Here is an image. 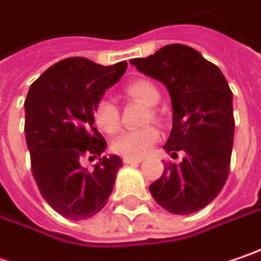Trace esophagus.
Returning a JSON list of instances; mask_svg holds the SVG:
<instances>
[{"instance_id": "esophagus-1", "label": "esophagus", "mask_w": 261, "mask_h": 261, "mask_svg": "<svg viewBox=\"0 0 261 261\" xmlns=\"http://www.w3.org/2000/svg\"><path fill=\"white\" fill-rule=\"evenodd\" d=\"M124 164H139V162L143 161V158H127V156H124Z\"/></svg>"}]
</instances>
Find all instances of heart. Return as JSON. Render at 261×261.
Returning a JSON list of instances; mask_svg holds the SVG:
<instances>
[{
  "mask_svg": "<svg viewBox=\"0 0 261 261\" xmlns=\"http://www.w3.org/2000/svg\"><path fill=\"white\" fill-rule=\"evenodd\" d=\"M124 91L133 99L142 101L146 106H155L161 99L158 87L147 80H134L125 85ZM152 118H156V112H150ZM94 122L100 130L108 134H115L119 130V111L116 105L109 99H100L94 106ZM161 139L160 131L155 127H146L142 130L125 131L118 136L112 149L118 155L127 158H143L149 153L153 145Z\"/></svg>",
  "mask_w": 261,
  "mask_h": 261,
  "instance_id": "heart-1",
  "label": "heart"
}]
</instances>
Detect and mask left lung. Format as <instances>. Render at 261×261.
<instances>
[{"label":"left lung","mask_w":261,"mask_h":261,"mask_svg":"<svg viewBox=\"0 0 261 261\" xmlns=\"http://www.w3.org/2000/svg\"><path fill=\"white\" fill-rule=\"evenodd\" d=\"M130 63L167 87L173 128L164 149L171 155L186 152L178 165L168 162L149 191L173 214L196 213L220 193L229 174L235 133L229 84L214 63L183 44Z\"/></svg>","instance_id":"8db88e82"}]
</instances>
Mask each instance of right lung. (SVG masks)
I'll use <instances>...</instances> for the list:
<instances>
[{
  "mask_svg": "<svg viewBox=\"0 0 261 261\" xmlns=\"http://www.w3.org/2000/svg\"><path fill=\"white\" fill-rule=\"evenodd\" d=\"M127 62L101 66L84 57L57 62L31 85L24 100V136L42 198L60 216H96L112 193L122 161L101 156L93 171L81 158H97L106 140L94 127V106L127 70Z\"/></svg>",
  "mask_w": 261,
  "mask_h": 261,
  "instance_id": "add662e5",
  "label": "right lung"
}]
</instances>
